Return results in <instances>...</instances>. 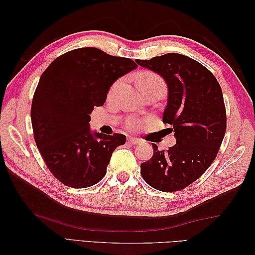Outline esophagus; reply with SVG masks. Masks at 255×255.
I'll return each mask as SVG.
<instances>
[{
	"mask_svg": "<svg viewBox=\"0 0 255 255\" xmlns=\"http://www.w3.org/2000/svg\"><path fill=\"white\" fill-rule=\"evenodd\" d=\"M128 141L132 144H141V140H139L138 138H134V137L129 138Z\"/></svg>",
	"mask_w": 255,
	"mask_h": 255,
	"instance_id": "esophagus-1",
	"label": "esophagus"
}]
</instances>
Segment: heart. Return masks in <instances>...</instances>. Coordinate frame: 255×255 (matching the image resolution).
Masks as SVG:
<instances>
[{"label":"heart","mask_w":255,"mask_h":255,"mask_svg":"<svg viewBox=\"0 0 255 255\" xmlns=\"http://www.w3.org/2000/svg\"><path fill=\"white\" fill-rule=\"evenodd\" d=\"M122 83H123L122 80H117L116 82L111 86L110 92H108V97H114L116 95L119 88H121ZM137 83H138V88H142V86L151 85V84H164L163 81H162V79L158 74H155L153 72H149V71L140 73Z\"/></svg>","instance_id":"b5f03b06"}]
</instances>
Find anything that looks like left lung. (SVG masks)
<instances>
[{
	"label": "left lung",
	"instance_id": "obj_1",
	"mask_svg": "<svg viewBox=\"0 0 255 255\" xmlns=\"http://www.w3.org/2000/svg\"><path fill=\"white\" fill-rule=\"evenodd\" d=\"M136 62L165 81L162 119L172 125L176 139L167 151L152 143L153 155L140 165L141 175L158 191H180L202 176L218 153L227 126L223 91L207 68L180 53Z\"/></svg>",
	"mask_w": 255,
	"mask_h": 255
}]
</instances>
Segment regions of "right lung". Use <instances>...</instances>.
<instances>
[{"label": "right lung", "mask_w": 255, "mask_h": 255, "mask_svg": "<svg viewBox=\"0 0 255 255\" xmlns=\"http://www.w3.org/2000/svg\"><path fill=\"white\" fill-rule=\"evenodd\" d=\"M138 66L99 48H79L55 59L41 74L31 103L34 138L46 165L64 185H95L126 136L92 131L91 113L104 105L116 80Z\"/></svg>", "instance_id": "1"}]
</instances>
